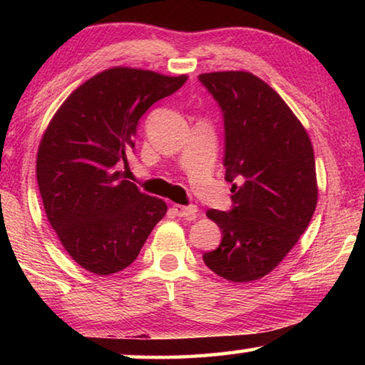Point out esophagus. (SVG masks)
I'll use <instances>...</instances> for the list:
<instances>
[{
    "instance_id": "34e87169",
    "label": "esophagus",
    "mask_w": 365,
    "mask_h": 365,
    "mask_svg": "<svg viewBox=\"0 0 365 365\" xmlns=\"http://www.w3.org/2000/svg\"><path fill=\"white\" fill-rule=\"evenodd\" d=\"M174 211L178 215V217H185V219H195L197 207L195 205H188V206H182V205H174Z\"/></svg>"
}]
</instances>
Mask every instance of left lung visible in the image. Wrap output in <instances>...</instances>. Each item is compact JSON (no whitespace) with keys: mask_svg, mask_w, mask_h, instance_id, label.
I'll return each mask as SVG.
<instances>
[{"mask_svg":"<svg viewBox=\"0 0 365 365\" xmlns=\"http://www.w3.org/2000/svg\"><path fill=\"white\" fill-rule=\"evenodd\" d=\"M224 119L230 211L209 209L222 230L217 250L202 255L230 282L267 275L309 225L317 205L314 150L304 127L275 90L250 72L201 73Z\"/></svg>","mask_w":365,"mask_h":365,"instance_id":"obj_1","label":"left lung"}]
</instances>
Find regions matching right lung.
<instances>
[{
  "label": "right lung",
  "mask_w": 365,
  "mask_h": 365,
  "mask_svg": "<svg viewBox=\"0 0 365 365\" xmlns=\"http://www.w3.org/2000/svg\"><path fill=\"white\" fill-rule=\"evenodd\" d=\"M187 77L114 67L80 85L49 122L36 178L51 227L71 257L98 275L130 265L168 212L125 180L140 119Z\"/></svg>",
  "instance_id": "add662e5"
}]
</instances>
